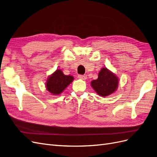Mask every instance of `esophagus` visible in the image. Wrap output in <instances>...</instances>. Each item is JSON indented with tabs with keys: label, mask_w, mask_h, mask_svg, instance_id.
Segmentation results:
<instances>
[{
	"label": "esophagus",
	"mask_w": 157,
	"mask_h": 157,
	"mask_svg": "<svg viewBox=\"0 0 157 157\" xmlns=\"http://www.w3.org/2000/svg\"><path fill=\"white\" fill-rule=\"evenodd\" d=\"M78 77L80 78V79H82V80H86L87 78V77L85 75H79L78 76Z\"/></svg>",
	"instance_id": "1"
}]
</instances>
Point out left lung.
Listing matches in <instances>:
<instances>
[{
    "instance_id": "left-lung-1",
    "label": "left lung",
    "mask_w": 157,
    "mask_h": 157,
    "mask_svg": "<svg viewBox=\"0 0 157 157\" xmlns=\"http://www.w3.org/2000/svg\"><path fill=\"white\" fill-rule=\"evenodd\" d=\"M117 76L107 67H103L99 72L98 78L91 82V86L99 96L107 97L117 91L118 86Z\"/></svg>"
}]
</instances>
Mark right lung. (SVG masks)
<instances>
[{
  "instance_id": "obj_1",
  "label": "right lung",
  "mask_w": 157,
  "mask_h": 157,
  "mask_svg": "<svg viewBox=\"0 0 157 157\" xmlns=\"http://www.w3.org/2000/svg\"><path fill=\"white\" fill-rule=\"evenodd\" d=\"M73 80V76L65 75L62 71L58 69L47 78L46 88L47 91L52 94L55 96L60 95Z\"/></svg>"
}]
</instances>
